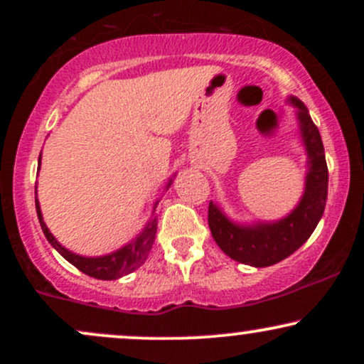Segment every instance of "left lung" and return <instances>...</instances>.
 I'll return each instance as SVG.
<instances>
[{"label": "left lung", "instance_id": "obj_1", "mask_svg": "<svg viewBox=\"0 0 364 364\" xmlns=\"http://www.w3.org/2000/svg\"><path fill=\"white\" fill-rule=\"evenodd\" d=\"M296 107L299 139L306 152L304 191L286 217L277 220H257L252 224L235 223L217 203L208 205V228L219 248L235 262L260 269L292 255L315 231L327 203L328 169L318 128L310 118L306 106L298 97H287Z\"/></svg>", "mask_w": 364, "mask_h": 364}]
</instances>
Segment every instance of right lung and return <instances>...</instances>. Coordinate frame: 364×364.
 <instances>
[{
  "label": "right lung",
  "instance_id": "add662e5",
  "mask_svg": "<svg viewBox=\"0 0 364 364\" xmlns=\"http://www.w3.org/2000/svg\"><path fill=\"white\" fill-rule=\"evenodd\" d=\"M39 168H41V156H39ZM171 185H173V179H169V183L166 185V190H169ZM36 195H37V190H36ZM157 203L159 200L154 203V212H156ZM36 210H37V217H39V223H41V228H43L46 240L51 243L53 248L56 250L65 260H68L72 265L77 267L80 272L90 275V277L94 279H101V281H114V279L123 277V275L132 274L133 270L139 269L141 263L147 260L150 250H152L154 240H156L157 219L152 215V219L145 224V228L141 229L139 235L133 237L129 243L116 250V252L101 255V257H82V255L73 253L70 252L68 248H65V246H63L60 241L51 235V231H49L48 225L44 223V217H43V212H41V205L37 196H36Z\"/></svg>",
  "mask_w": 364,
  "mask_h": 364
}]
</instances>
